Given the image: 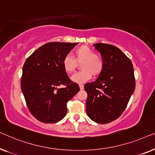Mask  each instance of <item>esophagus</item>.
Segmentation results:
<instances>
[{
	"instance_id": "esophagus-1",
	"label": "esophagus",
	"mask_w": 155,
	"mask_h": 155,
	"mask_svg": "<svg viewBox=\"0 0 155 155\" xmlns=\"http://www.w3.org/2000/svg\"><path fill=\"white\" fill-rule=\"evenodd\" d=\"M79 88H80L81 90H84V85H83V84H80V85H79Z\"/></svg>"
}]
</instances>
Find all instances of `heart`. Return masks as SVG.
I'll return each mask as SVG.
<instances>
[{
	"instance_id": "b5f03b06",
	"label": "heart",
	"mask_w": 155,
	"mask_h": 155,
	"mask_svg": "<svg viewBox=\"0 0 155 155\" xmlns=\"http://www.w3.org/2000/svg\"><path fill=\"white\" fill-rule=\"evenodd\" d=\"M74 58L69 55H66L63 58L62 64L63 69L67 74H71L77 67V63L81 64L79 72L74 74L71 80L77 84L88 81L92 77L100 75L104 68V60L100 55L95 54L93 49L86 45H82L75 50Z\"/></svg>"
}]
</instances>
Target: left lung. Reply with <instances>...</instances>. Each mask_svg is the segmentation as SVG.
Wrapping results in <instances>:
<instances>
[{"instance_id": "left-lung-1", "label": "left lung", "mask_w": 155, "mask_h": 155, "mask_svg": "<svg viewBox=\"0 0 155 155\" xmlns=\"http://www.w3.org/2000/svg\"><path fill=\"white\" fill-rule=\"evenodd\" d=\"M104 60V68L95 81L85 84L88 93L86 113L98 124H107L121 116L134 92L136 79L131 61L120 49L95 43Z\"/></svg>"}]
</instances>
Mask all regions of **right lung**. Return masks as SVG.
Here are the masks:
<instances>
[{
	"mask_svg": "<svg viewBox=\"0 0 155 155\" xmlns=\"http://www.w3.org/2000/svg\"><path fill=\"white\" fill-rule=\"evenodd\" d=\"M77 43L51 42L25 61L21 88L31 114L43 123L60 121L67 112V103L80 91L63 69L62 62Z\"/></svg>",
	"mask_w": 155,
	"mask_h": 155,
	"instance_id": "1",
	"label": "right lung"
}]
</instances>
